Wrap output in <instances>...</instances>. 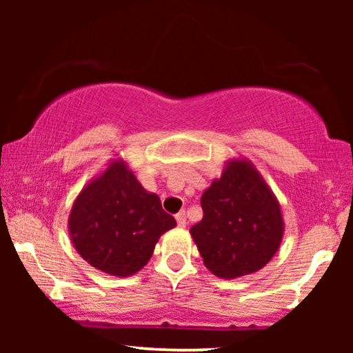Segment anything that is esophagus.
<instances>
[{"label": "esophagus", "instance_id": "1", "mask_svg": "<svg viewBox=\"0 0 353 353\" xmlns=\"http://www.w3.org/2000/svg\"><path fill=\"white\" fill-rule=\"evenodd\" d=\"M175 219H176V223H178V226H180V228H185L186 226V214H185V210H181V212H178V214L175 215Z\"/></svg>", "mask_w": 353, "mask_h": 353}]
</instances>
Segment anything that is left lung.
I'll list each match as a JSON object with an SVG mask.
<instances>
[{
    "instance_id": "8db88e82",
    "label": "left lung",
    "mask_w": 353,
    "mask_h": 353,
    "mask_svg": "<svg viewBox=\"0 0 353 353\" xmlns=\"http://www.w3.org/2000/svg\"><path fill=\"white\" fill-rule=\"evenodd\" d=\"M204 216L190 230L209 272L234 279L259 272L278 252L284 220L278 197L252 162H225L201 197Z\"/></svg>"
}]
</instances>
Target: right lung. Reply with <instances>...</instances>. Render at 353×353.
<instances>
[{
	"label": "right lung",
	"mask_w": 353,
	"mask_h": 353,
	"mask_svg": "<svg viewBox=\"0 0 353 353\" xmlns=\"http://www.w3.org/2000/svg\"><path fill=\"white\" fill-rule=\"evenodd\" d=\"M176 221L161 199L143 188L128 162L110 159L72 204L67 228L85 262L112 276L138 273L163 233Z\"/></svg>",
	"instance_id": "right-lung-1"
}]
</instances>
